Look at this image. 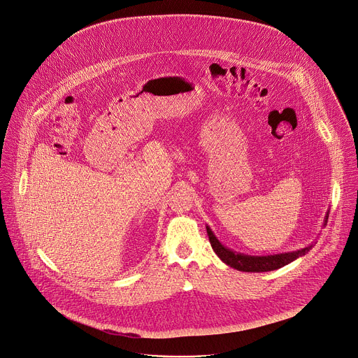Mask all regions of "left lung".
Listing matches in <instances>:
<instances>
[{"mask_svg":"<svg viewBox=\"0 0 358 358\" xmlns=\"http://www.w3.org/2000/svg\"><path fill=\"white\" fill-rule=\"evenodd\" d=\"M328 219V216H327ZM208 236H209V241L210 245L213 248V251L216 252V255L229 266L241 271V272H269V271H275L279 269L290 262H293L294 259H297L301 255H306L313 245L303 248L300 251H294V252H287V254H279V255H268V257H250V255H243V254H236L227 248H224L217 238L213 236L212 230L209 227H206Z\"/></svg>","mask_w":358,"mask_h":358,"instance_id":"8db88e82","label":"left lung"}]
</instances>
